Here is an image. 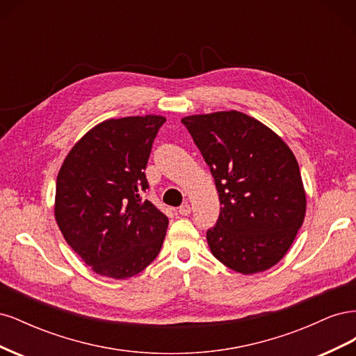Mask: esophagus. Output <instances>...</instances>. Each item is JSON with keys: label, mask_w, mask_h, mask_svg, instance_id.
Returning a JSON list of instances; mask_svg holds the SVG:
<instances>
[{"label": "esophagus", "mask_w": 356, "mask_h": 356, "mask_svg": "<svg viewBox=\"0 0 356 356\" xmlns=\"http://www.w3.org/2000/svg\"><path fill=\"white\" fill-rule=\"evenodd\" d=\"M178 213L182 215V217H187V215L191 213V207L188 203H182L181 207L178 208Z\"/></svg>", "instance_id": "1"}]
</instances>
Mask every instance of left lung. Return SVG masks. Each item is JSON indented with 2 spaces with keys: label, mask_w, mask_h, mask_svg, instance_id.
<instances>
[{
  "label": "left lung",
  "mask_w": 356,
  "mask_h": 356,
  "mask_svg": "<svg viewBox=\"0 0 356 356\" xmlns=\"http://www.w3.org/2000/svg\"><path fill=\"white\" fill-rule=\"evenodd\" d=\"M211 169L220 215L207 239L213 257L242 275L275 266L306 213L300 168L267 126L239 111L182 118Z\"/></svg>",
  "instance_id": "8db88e82"
}]
</instances>
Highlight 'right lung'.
Listing matches in <instances>:
<instances>
[{"label":"right lung","instance_id":"add662e5","mask_svg":"<svg viewBox=\"0 0 356 356\" xmlns=\"http://www.w3.org/2000/svg\"><path fill=\"white\" fill-rule=\"evenodd\" d=\"M160 115L111 118L72 147L58 174L55 217L63 238L93 272L126 279L160 252L168 217L143 199Z\"/></svg>","mask_w":356,"mask_h":356}]
</instances>
